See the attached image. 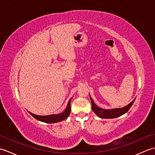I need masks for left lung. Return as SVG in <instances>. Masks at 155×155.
Masks as SVG:
<instances>
[{
  "mask_svg": "<svg viewBox=\"0 0 155 155\" xmlns=\"http://www.w3.org/2000/svg\"><path fill=\"white\" fill-rule=\"evenodd\" d=\"M90 96V95H89ZM91 98V103H92V108H93V110L94 113L96 114L98 117L102 118H117L121 116V115L124 114L126 113L130 109V108L132 106L133 104L134 103V100L135 98L130 103L127 105L126 107L120 108H113V109L111 110H107V109H103V108H101L98 107L97 106V104H95L93 98Z\"/></svg>",
  "mask_w": 155,
  "mask_h": 155,
  "instance_id": "left-lung-1",
  "label": "left lung"
}]
</instances>
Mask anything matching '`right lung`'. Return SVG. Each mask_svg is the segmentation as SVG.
I'll use <instances>...</instances> for the list:
<instances>
[{"instance_id": "obj_1", "label": "right lung", "mask_w": 155, "mask_h": 155, "mask_svg": "<svg viewBox=\"0 0 155 155\" xmlns=\"http://www.w3.org/2000/svg\"><path fill=\"white\" fill-rule=\"evenodd\" d=\"M71 98L68 101V103L66 109L62 112L61 114H51V115H47V116H40V115H37L35 114L31 113V112L28 111V113H30L32 117H33L36 119L38 120H40L42 122H44V123H58V122H60L62 120H65L67 118L68 115L71 113Z\"/></svg>"}]
</instances>
